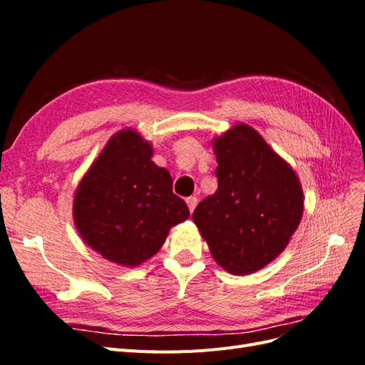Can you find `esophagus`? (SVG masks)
<instances>
[{"mask_svg":"<svg viewBox=\"0 0 365 365\" xmlns=\"http://www.w3.org/2000/svg\"><path fill=\"white\" fill-rule=\"evenodd\" d=\"M185 202H187V205H189V210H190V213H192L193 210H195V207H196V204H197V197L196 196H189L185 200Z\"/></svg>","mask_w":365,"mask_h":365,"instance_id":"1","label":"esophagus"}]
</instances>
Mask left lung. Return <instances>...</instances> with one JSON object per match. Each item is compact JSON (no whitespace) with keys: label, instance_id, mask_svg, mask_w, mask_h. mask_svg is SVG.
Instances as JSON below:
<instances>
[{"label":"left lung","instance_id":"left-lung-1","mask_svg":"<svg viewBox=\"0 0 365 365\" xmlns=\"http://www.w3.org/2000/svg\"><path fill=\"white\" fill-rule=\"evenodd\" d=\"M213 148L217 190L197 204L193 222L220 267L252 274L279 256L300 224L302 185L248 125L231 128Z\"/></svg>","mask_w":365,"mask_h":365}]
</instances>
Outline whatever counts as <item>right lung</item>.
Masks as SVG:
<instances>
[{"label": "right lung", "mask_w": 365, "mask_h": 365, "mask_svg": "<svg viewBox=\"0 0 365 365\" xmlns=\"http://www.w3.org/2000/svg\"><path fill=\"white\" fill-rule=\"evenodd\" d=\"M135 130H120L86 172L74 196L82 239L108 260L137 267L163 247L190 212L172 192L170 173L152 160Z\"/></svg>", "instance_id": "right-lung-1"}]
</instances>
